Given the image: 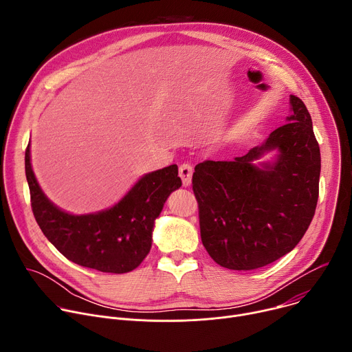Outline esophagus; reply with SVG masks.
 Listing matches in <instances>:
<instances>
[{"instance_id":"1","label":"esophagus","mask_w":352,"mask_h":352,"mask_svg":"<svg viewBox=\"0 0 352 352\" xmlns=\"http://www.w3.org/2000/svg\"><path fill=\"white\" fill-rule=\"evenodd\" d=\"M192 174H193V167L189 163H184L179 166V177L182 179L184 186H188L190 184Z\"/></svg>"}]
</instances>
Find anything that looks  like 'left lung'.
<instances>
[{
    "instance_id": "obj_1",
    "label": "left lung",
    "mask_w": 352,
    "mask_h": 352,
    "mask_svg": "<svg viewBox=\"0 0 352 352\" xmlns=\"http://www.w3.org/2000/svg\"><path fill=\"white\" fill-rule=\"evenodd\" d=\"M291 116L262 146L232 162L195 167L200 238L210 258L231 270L267 266L296 246L318 205L320 148L304 102L289 96ZM272 149L273 164L253 162Z\"/></svg>"
}]
</instances>
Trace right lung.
<instances>
[{
  "instance_id": "obj_1",
  "label": "right lung",
  "mask_w": 352,
  "mask_h": 352,
  "mask_svg": "<svg viewBox=\"0 0 352 352\" xmlns=\"http://www.w3.org/2000/svg\"><path fill=\"white\" fill-rule=\"evenodd\" d=\"M25 171L34 219L60 252L71 262L103 273L122 274L136 269L150 252L156 219L170 193L182 182L177 164L143 175L113 208L75 216L57 208L41 190L30 163Z\"/></svg>"
}]
</instances>
